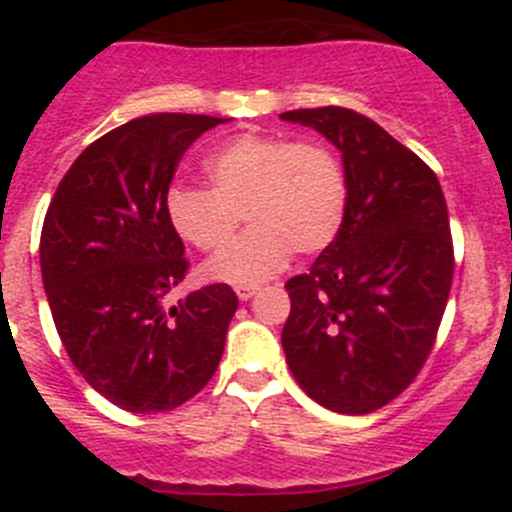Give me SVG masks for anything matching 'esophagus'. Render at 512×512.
<instances>
[{
    "mask_svg": "<svg viewBox=\"0 0 512 512\" xmlns=\"http://www.w3.org/2000/svg\"><path fill=\"white\" fill-rule=\"evenodd\" d=\"M235 294H237V299H240V302H247V299H250V297H255L257 287L240 285V287H235Z\"/></svg>",
    "mask_w": 512,
    "mask_h": 512,
    "instance_id": "esophagus-1",
    "label": "esophagus"
}]
</instances>
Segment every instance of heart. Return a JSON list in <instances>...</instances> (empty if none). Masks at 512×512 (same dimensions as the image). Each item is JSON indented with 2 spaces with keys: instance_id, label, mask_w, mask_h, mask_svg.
Returning a JSON list of instances; mask_svg holds the SVG:
<instances>
[{
  "instance_id": "1",
  "label": "heart",
  "mask_w": 512,
  "mask_h": 512,
  "mask_svg": "<svg viewBox=\"0 0 512 512\" xmlns=\"http://www.w3.org/2000/svg\"><path fill=\"white\" fill-rule=\"evenodd\" d=\"M203 173L208 190L175 185L165 198L175 235L200 252H218L235 237L240 215L250 223L242 240L205 265L210 280L257 285L292 252L319 255L342 230L347 175L324 143L245 133L215 148Z\"/></svg>"
}]
</instances>
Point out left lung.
Listing matches in <instances>:
<instances>
[{
	"label": "left lung",
	"instance_id": "1",
	"mask_svg": "<svg viewBox=\"0 0 512 512\" xmlns=\"http://www.w3.org/2000/svg\"><path fill=\"white\" fill-rule=\"evenodd\" d=\"M342 153L347 215L337 240L292 277L282 347L304 394L371 414L426 364L453 280L448 208L436 173L352 108L282 113Z\"/></svg>",
	"mask_w": 512,
	"mask_h": 512
}]
</instances>
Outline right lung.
<instances>
[{
	"label": "right lung",
	"mask_w": 512,
	"mask_h": 512,
	"mask_svg": "<svg viewBox=\"0 0 512 512\" xmlns=\"http://www.w3.org/2000/svg\"><path fill=\"white\" fill-rule=\"evenodd\" d=\"M223 121L153 113L113 128L74 160L46 210L39 260L56 332L79 374L131 414L178 409L223 356L230 287L165 304L190 267L165 215L170 180Z\"/></svg>",
	"instance_id": "right-lung-1"
}]
</instances>
